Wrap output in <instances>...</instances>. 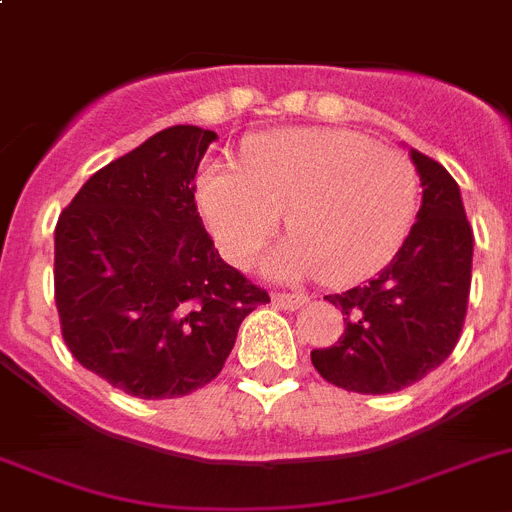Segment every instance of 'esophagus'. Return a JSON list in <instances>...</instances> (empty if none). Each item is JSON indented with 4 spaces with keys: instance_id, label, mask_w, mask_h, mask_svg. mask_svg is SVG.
Returning a JSON list of instances; mask_svg holds the SVG:
<instances>
[{
    "instance_id": "1",
    "label": "esophagus",
    "mask_w": 512,
    "mask_h": 512,
    "mask_svg": "<svg viewBox=\"0 0 512 512\" xmlns=\"http://www.w3.org/2000/svg\"><path fill=\"white\" fill-rule=\"evenodd\" d=\"M273 301L278 303L280 308L293 311V308H301L303 303H308V296H303V293H273Z\"/></svg>"
}]
</instances>
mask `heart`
I'll return each mask as SVG.
<instances>
[{
    "label": "heart",
    "mask_w": 512,
    "mask_h": 512,
    "mask_svg": "<svg viewBox=\"0 0 512 512\" xmlns=\"http://www.w3.org/2000/svg\"><path fill=\"white\" fill-rule=\"evenodd\" d=\"M199 206L216 245L250 265L285 214L293 234L265 260L275 278L321 273L349 285L380 273L411 234L418 173L400 150L331 127L280 130L252 142L245 168H201Z\"/></svg>",
    "instance_id": "heart-1"
}]
</instances>
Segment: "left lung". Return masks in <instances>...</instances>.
<instances>
[{
	"label": "left lung",
	"instance_id": "8db88e82",
	"mask_svg": "<svg viewBox=\"0 0 512 512\" xmlns=\"http://www.w3.org/2000/svg\"><path fill=\"white\" fill-rule=\"evenodd\" d=\"M423 199L411 234L365 285L326 296L342 308L344 334L311 362L336 388L398 393L423 380L459 342L472 285L474 234L446 168L411 150Z\"/></svg>",
	"mask_w": 512,
	"mask_h": 512
}]
</instances>
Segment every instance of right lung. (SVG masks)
<instances>
[{
    "label": "right lung",
    "mask_w": 512,
    "mask_h": 512,
    "mask_svg": "<svg viewBox=\"0 0 512 512\" xmlns=\"http://www.w3.org/2000/svg\"><path fill=\"white\" fill-rule=\"evenodd\" d=\"M216 132L176 124L112 160L55 224V306L73 357L122 393L181 398L222 372L265 290L214 250L196 170Z\"/></svg>",
    "instance_id": "1"
}]
</instances>
